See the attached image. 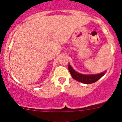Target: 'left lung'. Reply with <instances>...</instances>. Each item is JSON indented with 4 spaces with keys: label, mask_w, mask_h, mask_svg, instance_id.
I'll return each instance as SVG.
<instances>
[{
    "label": "left lung",
    "mask_w": 122,
    "mask_h": 122,
    "mask_svg": "<svg viewBox=\"0 0 122 122\" xmlns=\"http://www.w3.org/2000/svg\"><path fill=\"white\" fill-rule=\"evenodd\" d=\"M68 67L69 71L74 79L78 81L85 83V84H92V83H95L97 81L99 80L101 77H103L105 74V72H104L99 74L84 75L75 71L70 65H68Z\"/></svg>",
    "instance_id": "left-lung-1"
}]
</instances>
